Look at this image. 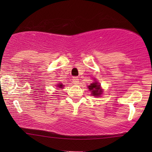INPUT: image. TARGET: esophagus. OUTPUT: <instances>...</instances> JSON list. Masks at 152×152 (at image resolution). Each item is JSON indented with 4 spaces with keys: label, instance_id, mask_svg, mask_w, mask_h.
Listing matches in <instances>:
<instances>
[{
    "label": "esophagus",
    "instance_id": "1",
    "mask_svg": "<svg viewBox=\"0 0 152 152\" xmlns=\"http://www.w3.org/2000/svg\"><path fill=\"white\" fill-rule=\"evenodd\" d=\"M72 83H73L74 84H78V83L80 81H79V79L77 77H75L72 78Z\"/></svg>",
    "mask_w": 152,
    "mask_h": 152
}]
</instances>
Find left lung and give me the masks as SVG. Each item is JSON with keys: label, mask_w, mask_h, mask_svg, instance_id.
<instances>
[{"label": "left lung", "mask_w": 152, "mask_h": 152, "mask_svg": "<svg viewBox=\"0 0 152 152\" xmlns=\"http://www.w3.org/2000/svg\"><path fill=\"white\" fill-rule=\"evenodd\" d=\"M89 90L91 91V95L93 96H96V97H99L102 93V89L101 88L100 84L97 82V81H95V82L91 84L90 86H88Z\"/></svg>", "instance_id": "8db88e82"}]
</instances>
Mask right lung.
Returning <instances> with one entry per match:
<instances>
[{
    "label": "right lung",
    "instance_id": "obj_1",
    "mask_svg": "<svg viewBox=\"0 0 152 152\" xmlns=\"http://www.w3.org/2000/svg\"><path fill=\"white\" fill-rule=\"evenodd\" d=\"M57 87H59V88H62L64 87V85L62 84H60V83L59 84H57Z\"/></svg>",
    "mask_w": 152,
    "mask_h": 152
}]
</instances>
